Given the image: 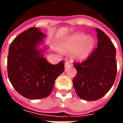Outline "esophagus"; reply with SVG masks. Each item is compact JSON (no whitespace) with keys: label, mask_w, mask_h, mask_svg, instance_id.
I'll return each instance as SVG.
<instances>
[{"label":"esophagus","mask_w":123,"mask_h":123,"mask_svg":"<svg viewBox=\"0 0 123 123\" xmlns=\"http://www.w3.org/2000/svg\"><path fill=\"white\" fill-rule=\"evenodd\" d=\"M69 66H70V63L69 62H65V63H64V67H69Z\"/></svg>","instance_id":"1"}]
</instances>
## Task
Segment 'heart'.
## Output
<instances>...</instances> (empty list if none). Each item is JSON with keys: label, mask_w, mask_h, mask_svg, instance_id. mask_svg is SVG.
I'll return each mask as SVG.
<instances>
[{"label": "heart", "mask_w": 123, "mask_h": 123, "mask_svg": "<svg viewBox=\"0 0 123 123\" xmlns=\"http://www.w3.org/2000/svg\"><path fill=\"white\" fill-rule=\"evenodd\" d=\"M94 46V39L90 36L86 37L84 33L78 32L70 36L60 44L63 51L74 49L72 53L74 59L83 61L90 55Z\"/></svg>", "instance_id": "heart-1"}]
</instances>
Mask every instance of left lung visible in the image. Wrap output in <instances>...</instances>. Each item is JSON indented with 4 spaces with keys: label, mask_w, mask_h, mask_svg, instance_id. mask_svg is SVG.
Segmentation results:
<instances>
[{
    "label": "left lung",
    "mask_w": 123,
    "mask_h": 123,
    "mask_svg": "<svg viewBox=\"0 0 123 123\" xmlns=\"http://www.w3.org/2000/svg\"><path fill=\"white\" fill-rule=\"evenodd\" d=\"M98 47L82 62H75L77 74L73 86L78 97L86 101L100 99L113 85L117 75L116 49L107 35L96 28Z\"/></svg>",
    "instance_id": "8db88e82"
}]
</instances>
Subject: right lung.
<instances>
[{
  "label": "right lung",
  "instance_id": "1",
  "mask_svg": "<svg viewBox=\"0 0 123 123\" xmlns=\"http://www.w3.org/2000/svg\"><path fill=\"white\" fill-rule=\"evenodd\" d=\"M46 35L39 28H30L13 40L7 59L8 75L16 90L30 99L49 95L55 80L64 71V61L51 64L39 49Z\"/></svg>",
  "mask_w": 123,
  "mask_h": 123
}]
</instances>
